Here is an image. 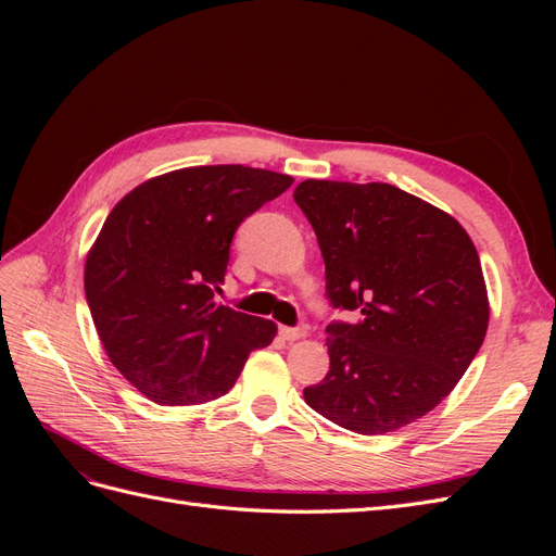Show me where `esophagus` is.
<instances>
[{"label": "esophagus", "mask_w": 556, "mask_h": 556, "mask_svg": "<svg viewBox=\"0 0 556 556\" xmlns=\"http://www.w3.org/2000/svg\"><path fill=\"white\" fill-rule=\"evenodd\" d=\"M280 336L285 341H299V339H306L308 331L304 327H280Z\"/></svg>", "instance_id": "obj_1"}]
</instances>
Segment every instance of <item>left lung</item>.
Here are the masks:
<instances>
[{
  "instance_id": "1",
  "label": "left lung",
  "mask_w": 556,
  "mask_h": 556,
  "mask_svg": "<svg viewBox=\"0 0 556 556\" xmlns=\"http://www.w3.org/2000/svg\"><path fill=\"white\" fill-rule=\"evenodd\" d=\"M294 201L315 229L333 308L329 374L308 406L348 431H396L462 380L490 325L478 250L445 211L387 182L308 178Z\"/></svg>"
}]
</instances>
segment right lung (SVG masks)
I'll return each mask as SVG.
<instances>
[{"label": "right lung", "mask_w": 556, "mask_h": 556, "mask_svg": "<svg viewBox=\"0 0 556 556\" xmlns=\"http://www.w3.org/2000/svg\"><path fill=\"white\" fill-rule=\"evenodd\" d=\"M292 176L243 164L188 166L117 201L86 260V299L111 364L160 406L227 394L271 319L215 301L248 215Z\"/></svg>", "instance_id": "add662e5"}]
</instances>
